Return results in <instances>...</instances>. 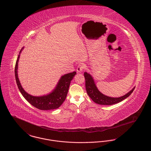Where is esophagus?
I'll return each instance as SVG.
<instances>
[{"mask_svg": "<svg viewBox=\"0 0 151 151\" xmlns=\"http://www.w3.org/2000/svg\"><path fill=\"white\" fill-rule=\"evenodd\" d=\"M85 69V66L83 64H79V65L77 68V72L78 73L82 72L83 69Z\"/></svg>", "mask_w": 151, "mask_h": 151, "instance_id": "1", "label": "esophagus"}]
</instances>
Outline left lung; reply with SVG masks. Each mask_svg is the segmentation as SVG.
Returning <instances> with one entry per match:
<instances>
[{
    "label": "left lung",
    "mask_w": 151,
    "mask_h": 151,
    "mask_svg": "<svg viewBox=\"0 0 151 151\" xmlns=\"http://www.w3.org/2000/svg\"><path fill=\"white\" fill-rule=\"evenodd\" d=\"M84 76L85 78V86L87 94L95 103L99 104L112 105L119 103L131 95L135 88L134 87L129 92L124 96L119 98H112L103 95L98 90L97 87H96L94 79L90 74L85 72Z\"/></svg>",
    "instance_id": "8db88e82"
}]
</instances>
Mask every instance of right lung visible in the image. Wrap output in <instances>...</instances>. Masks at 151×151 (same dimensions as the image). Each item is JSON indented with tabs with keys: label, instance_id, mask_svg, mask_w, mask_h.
Here are the masks:
<instances>
[{
	"label": "right lung",
	"instance_id": "right-lung-1",
	"mask_svg": "<svg viewBox=\"0 0 151 151\" xmlns=\"http://www.w3.org/2000/svg\"><path fill=\"white\" fill-rule=\"evenodd\" d=\"M21 49L20 53L22 50ZM20 55L18 56L15 67V74L16 83L24 98L35 107L41 110H50L58 108L66 99L69 87L76 72H73L65 74L59 80L55 89L48 95L41 96H34L25 92L17 76V65Z\"/></svg>",
	"mask_w": 151,
	"mask_h": 151
}]
</instances>
